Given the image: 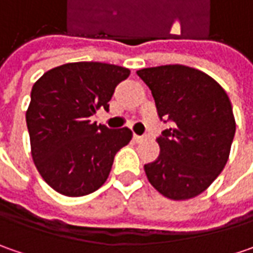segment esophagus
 <instances>
[{"instance_id":"1","label":"esophagus","mask_w":253,"mask_h":253,"mask_svg":"<svg viewBox=\"0 0 253 253\" xmlns=\"http://www.w3.org/2000/svg\"><path fill=\"white\" fill-rule=\"evenodd\" d=\"M133 139H135V142H142L143 141V136H139V135H133Z\"/></svg>"}]
</instances>
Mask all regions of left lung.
Segmentation results:
<instances>
[{
    "instance_id": "obj_1",
    "label": "left lung",
    "mask_w": 253,
    "mask_h": 253,
    "mask_svg": "<svg viewBox=\"0 0 253 253\" xmlns=\"http://www.w3.org/2000/svg\"><path fill=\"white\" fill-rule=\"evenodd\" d=\"M136 74L151 88L159 117L173 122L158 138V159L143 166L146 177L168 199H194L218 177L229 158L235 118L228 95L209 74L183 64Z\"/></svg>"
}]
</instances>
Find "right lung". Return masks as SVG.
I'll list each match as a JSON object with an SVG mask.
<instances>
[{
    "mask_svg": "<svg viewBox=\"0 0 253 253\" xmlns=\"http://www.w3.org/2000/svg\"><path fill=\"white\" fill-rule=\"evenodd\" d=\"M131 70L117 64L76 62L36 80L26 110L31 155L42 179L57 193L82 197L98 190L115 153L128 145V128L108 129L90 121L108 110L114 90Z\"/></svg>",
    "mask_w": 253,
    "mask_h": 253,
    "instance_id": "1",
    "label": "right lung"
}]
</instances>
